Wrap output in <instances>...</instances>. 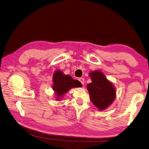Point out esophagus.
I'll return each instance as SVG.
<instances>
[{
	"label": "esophagus",
	"instance_id": "1",
	"mask_svg": "<svg viewBox=\"0 0 149 149\" xmlns=\"http://www.w3.org/2000/svg\"><path fill=\"white\" fill-rule=\"evenodd\" d=\"M79 80L80 81L81 84L84 85L85 83V79L84 78H79Z\"/></svg>",
	"mask_w": 149,
	"mask_h": 149
}]
</instances>
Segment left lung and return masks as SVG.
<instances>
[{
    "instance_id": "obj_1",
    "label": "left lung",
    "mask_w": 149,
    "mask_h": 149,
    "mask_svg": "<svg viewBox=\"0 0 149 149\" xmlns=\"http://www.w3.org/2000/svg\"><path fill=\"white\" fill-rule=\"evenodd\" d=\"M92 81L87 85V88L92 103L98 109L103 110L112 103L116 96L113 85L100 71L90 74Z\"/></svg>"
}]
</instances>
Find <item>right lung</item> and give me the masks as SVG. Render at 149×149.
<instances>
[{
    "label": "right lung",
    "instance_id": "obj_1",
    "mask_svg": "<svg viewBox=\"0 0 149 149\" xmlns=\"http://www.w3.org/2000/svg\"><path fill=\"white\" fill-rule=\"evenodd\" d=\"M53 84L52 88L59 97H61L71 88L80 87L81 85L79 80L73 79L70 75H64L60 70H57L54 73Z\"/></svg>",
    "mask_w": 149,
    "mask_h": 149
}]
</instances>
